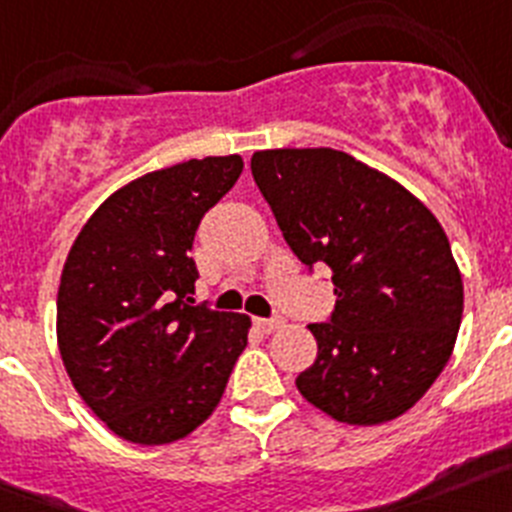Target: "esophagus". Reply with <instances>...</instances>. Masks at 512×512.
Masks as SVG:
<instances>
[{
    "label": "esophagus",
    "mask_w": 512,
    "mask_h": 512,
    "mask_svg": "<svg viewBox=\"0 0 512 512\" xmlns=\"http://www.w3.org/2000/svg\"><path fill=\"white\" fill-rule=\"evenodd\" d=\"M256 328L261 333H274V330L282 328V320H266V318H256Z\"/></svg>",
    "instance_id": "34e87169"
}]
</instances>
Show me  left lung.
Returning <instances> with one entry per match:
<instances>
[{
    "label": "left lung",
    "mask_w": 512,
    "mask_h": 512,
    "mask_svg": "<svg viewBox=\"0 0 512 512\" xmlns=\"http://www.w3.org/2000/svg\"><path fill=\"white\" fill-rule=\"evenodd\" d=\"M251 174L297 259L333 271L336 310L307 325L318 359L297 377L300 395L346 425L405 415L451 359L464 312L436 215L392 176L333 148L256 151Z\"/></svg>",
    "instance_id": "8db88e82"
}]
</instances>
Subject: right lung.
I'll use <instances>...</instances> for the list:
<instances>
[{
    "instance_id": "obj_1",
    "label": "right lung",
    "mask_w": 512,
    "mask_h": 512,
    "mask_svg": "<svg viewBox=\"0 0 512 512\" xmlns=\"http://www.w3.org/2000/svg\"><path fill=\"white\" fill-rule=\"evenodd\" d=\"M243 158H189L110 194L61 271L56 336L74 390L115 436L164 446L200 428L223 397L251 318L194 305L189 259L202 215Z\"/></svg>"
}]
</instances>
